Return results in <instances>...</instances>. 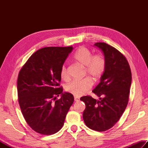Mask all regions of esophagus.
<instances>
[{"mask_svg":"<svg viewBox=\"0 0 148 148\" xmlns=\"http://www.w3.org/2000/svg\"><path fill=\"white\" fill-rule=\"evenodd\" d=\"M74 101H76V102L79 101V97H74Z\"/></svg>","mask_w":148,"mask_h":148,"instance_id":"1","label":"esophagus"}]
</instances>
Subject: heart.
Masks as SVG:
<instances>
[{
    "mask_svg": "<svg viewBox=\"0 0 148 148\" xmlns=\"http://www.w3.org/2000/svg\"><path fill=\"white\" fill-rule=\"evenodd\" d=\"M74 58L84 66L87 76L93 81H97L103 74L106 68V61L101 55L92 56L91 51L86 47H82L74 54ZM61 78L67 81L69 79L68 69L66 65H62L61 70ZM92 86V82L89 78L75 80L67 85L66 90L69 93L76 97L84 95Z\"/></svg>",
    "mask_w": 148,
    "mask_h": 148,
    "instance_id": "1",
    "label": "heart"
}]
</instances>
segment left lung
Wrapping results in <instances>:
<instances>
[{"mask_svg": "<svg viewBox=\"0 0 148 148\" xmlns=\"http://www.w3.org/2000/svg\"><path fill=\"white\" fill-rule=\"evenodd\" d=\"M103 53L106 68L100 83L92 90L99 100L80 98L86 104L85 123L91 129L105 131L112 128L123 114L129 101L132 74L128 61L118 50L104 42L94 44Z\"/></svg>", "mask_w": 148, "mask_h": 148, "instance_id": "left-lung-1", "label": "left lung"}]
</instances>
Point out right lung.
I'll return each instance as SVG.
<instances>
[{
  "label": "right lung",
  "mask_w": 148,
  "mask_h": 148,
  "mask_svg": "<svg viewBox=\"0 0 148 148\" xmlns=\"http://www.w3.org/2000/svg\"><path fill=\"white\" fill-rule=\"evenodd\" d=\"M72 49L71 46L42 48L30 57L19 73L20 108L28 125L40 134L51 135L61 130L74 102L73 95L59 87L61 67Z\"/></svg>",
  "instance_id": "add662e5"
}]
</instances>
